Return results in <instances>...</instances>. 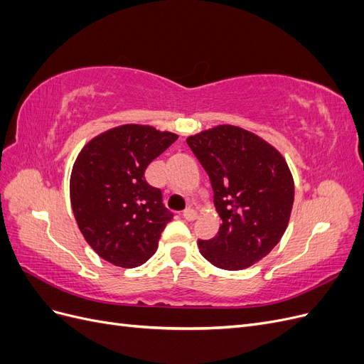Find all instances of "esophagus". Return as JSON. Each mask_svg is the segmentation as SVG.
I'll return each mask as SVG.
<instances>
[{"mask_svg":"<svg viewBox=\"0 0 364 364\" xmlns=\"http://www.w3.org/2000/svg\"><path fill=\"white\" fill-rule=\"evenodd\" d=\"M182 217L185 220H188V222H191V220H194L197 217V214H196V211H194L193 208H188V209H185V211L182 213Z\"/></svg>","mask_w":364,"mask_h":364,"instance_id":"obj_1","label":"esophagus"}]
</instances>
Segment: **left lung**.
<instances>
[{
  "mask_svg": "<svg viewBox=\"0 0 364 364\" xmlns=\"http://www.w3.org/2000/svg\"><path fill=\"white\" fill-rule=\"evenodd\" d=\"M206 170L222 220L202 255L218 269L243 270L262 259L287 229L294 182L281 153L258 135L222 124L186 138Z\"/></svg>",
  "mask_w": 364,
  "mask_h": 364,
  "instance_id": "obj_1",
  "label": "left lung"
}]
</instances>
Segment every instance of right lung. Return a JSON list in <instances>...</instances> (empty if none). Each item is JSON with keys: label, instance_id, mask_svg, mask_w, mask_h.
Returning <instances> with one entry per match:
<instances>
[{"label": "right lung", "instance_id": "obj_1", "mask_svg": "<svg viewBox=\"0 0 364 364\" xmlns=\"http://www.w3.org/2000/svg\"><path fill=\"white\" fill-rule=\"evenodd\" d=\"M176 139L151 126H118L92 138L74 162L70 197L77 226L98 257L114 266L144 264L171 222L162 191L149 185L144 173Z\"/></svg>", "mask_w": 364, "mask_h": 364}]
</instances>
